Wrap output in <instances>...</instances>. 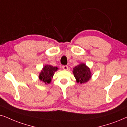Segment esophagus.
I'll use <instances>...</instances> for the list:
<instances>
[{"instance_id": "1", "label": "esophagus", "mask_w": 127, "mask_h": 127, "mask_svg": "<svg viewBox=\"0 0 127 127\" xmlns=\"http://www.w3.org/2000/svg\"><path fill=\"white\" fill-rule=\"evenodd\" d=\"M63 69L64 70H68V67L67 65H64V66H63Z\"/></svg>"}]
</instances>
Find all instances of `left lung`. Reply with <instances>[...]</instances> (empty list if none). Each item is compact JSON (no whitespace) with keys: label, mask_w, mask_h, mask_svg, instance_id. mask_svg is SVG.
<instances>
[{"label":"left lung","mask_w":127,"mask_h":127,"mask_svg":"<svg viewBox=\"0 0 127 127\" xmlns=\"http://www.w3.org/2000/svg\"><path fill=\"white\" fill-rule=\"evenodd\" d=\"M72 72L77 82L80 84L87 82L92 75L90 68L83 63H81L74 67Z\"/></svg>","instance_id":"8db88e82"}]
</instances>
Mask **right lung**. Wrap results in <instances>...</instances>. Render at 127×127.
<instances>
[{"mask_svg":"<svg viewBox=\"0 0 127 127\" xmlns=\"http://www.w3.org/2000/svg\"><path fill=\"white\" fill-rule=\"evenodd\" d=\"M58 70L59 68L57 67H53L49 64L45 65L40 71L39 78L45 84H50L52 82V78H53L54 73Z\"/></svg>","mask_w":127,"mask_h":127,"instance_id":"obj_1","label":"right lung"}]
</instances>
